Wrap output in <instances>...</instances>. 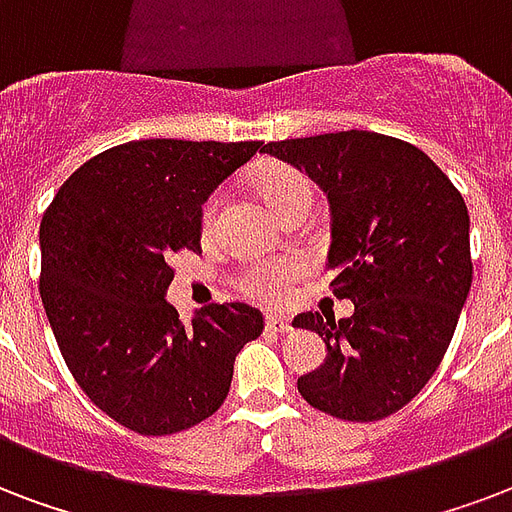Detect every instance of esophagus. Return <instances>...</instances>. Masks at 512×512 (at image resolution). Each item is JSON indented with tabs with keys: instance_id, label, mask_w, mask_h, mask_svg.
I'll return each mask as SVG.
<instances>
[{
	"instance_id": "obj_1",
	"label": "esophagus",
	"mask_w": 512,
	"mask_h": 512,
	"mask_svg": "<svg viewBox=\"0 0 512 512\" xmlns=\"http://www.w3.org/2000/svg\"><path fill=\"white\" fill-rule=\"evenodd\" d=\"M265 325H268V330H273V333H290L292 330L290 319L282 317V314H268V317H265Z\"/></svg>"
}]
</instances>
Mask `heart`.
Instances as JSON below:
<instances>
[{
  "mask_svg": "<svg viewBox=\"0 0 512 512\" xmlns=\"http://www.w3.org/2000/svg\"><path fill=\"white\" fill-rule=\"evenodd\" d=\"M260 190L271 201V206L279 214L290 212L295 206H311L314 201V185L311 179L295 166L287 163H271L260 171ZM222 193L214 190L201 206V230L209 233L214 222L220 217ZM306 273V260L300 257H279V260H260L249 263L236 279V290L252 300H265V303H279L287 298L292 282Z\"/></svg>",
  "mask_w": 512,
  "mask_h": 512,
  "instance_id": "1",
  "label": "heart"
}]
</instances>
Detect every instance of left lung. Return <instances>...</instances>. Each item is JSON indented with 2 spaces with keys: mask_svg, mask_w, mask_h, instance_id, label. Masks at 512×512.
<instances>
[{
  "mask_svg": "<svg viewBox=\"0 0 512 512\" xmlns=\"http://www.w3.org/2000/svg\"><path fill=\"white\" fill-rule=\"evenodd\" d=\"M314 179L330 201L327 265L354 314L306 311L295 327L325 338L327 360L298 378L308 405L378 421L411 403L438 370L473 284L462 193L413 144L338 131L263 144Z\"/></svg>",
  "mask_w": 512,
  "mask_h": 512,
  "instance_id": "obj_1",
  "label": "left lung"
}]
</instances>
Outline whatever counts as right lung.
I'll use <instances>...</instances> for the list:
<instances>
[{
  "mask_svg": "<svg viewBox=\"0 0 512 512\" xmlns=\"http://www.w3.org/2000/svg\"><path fill=\"white\" fill-rule=\"evenodd\" d=\"M263 142L144 139L85 161L42 214L39 295L85 395L139 435H174L228 397L236 354L263 333L247 303L179 322L169 257L201 252V204Z\"/></svg>",
  "mask_w": 512,
  "mask_h": 512,
  "instance_id": "obj_1",
  "label": "right lung"
}]
</instances>
